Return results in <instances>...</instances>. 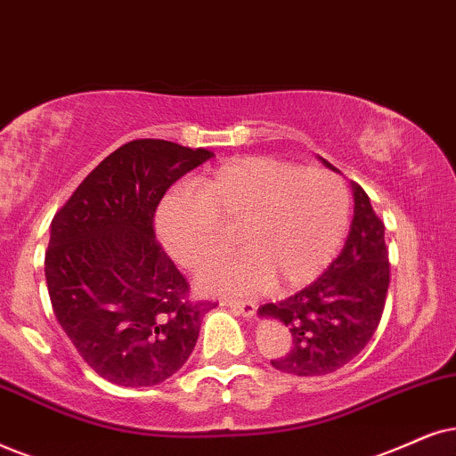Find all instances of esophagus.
<instances>
[{
	"instance_id": "obj_1",
	"label": "esophagus",
	"mask_w": 456,
	"mask_h": 456,
	"mask_svg": "<svg viewBox=\"0 0 456 456\" xmlns=\"http://www.w3.org/2000/svg\"><path fill=\"white\" fill-rule=\"evenodd\" d=\"M227 307H232L233 311H238V314L246 315V318H252V315L256 314L258 305L255 301H238V298H224L223 301Z\"/></svg>"
}]
</instances>
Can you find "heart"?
I'll return each mask as SVG.
<instances>
[{"instance_id":"heart-1","label":"heart","mask_w":456,"mask_h":456,"mask_svg":"<svg viewBox=\"0 0 456 456\" xmlns=\"http://www.w3.org/2000/svg\"><path fill=\"white\" fill-rule=\"evenodd\" d=\"M351 198L326 168L252 155L218 166L161 206L158 232L183 267L198 271L229 246L238 229L246 250L201 273V284L252 295L275 281L298 288L315 280L347 233Z\"/></svg>"}]
</instances>
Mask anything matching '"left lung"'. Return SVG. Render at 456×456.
Returning a JSON list of instances; mask_svg holds the SVG:
<instances>
[{"instance_id":"1","label":"left lung","mask_w":456,"mask_h":456,"mask_svg":"<svg viewBox=\"0 0 456 456\" xmlns=\"http://www.w3.org/2000/svg\"><path fill=\"white\" fill-rule=\"evenodd\" d=\"M354 223L341 255L314 284L261 315L284 322L292 347L271 366L297 377H322L349 364L366 347L383 318L391 278L385 223L364 189L354 185Z\"/></svg>"}]
</instances>
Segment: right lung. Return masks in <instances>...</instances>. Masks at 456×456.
Segmentation results:
<instances>
[{
    "mask_svg": "<svg viewBox=\"0 0 456 456\" xmlns=\"http://www.w3.org/2000/svg\"><path fill=\"white\" fill-rule=\"evenodd\" d=\"M212 155L136 138L107 155L52 218L44 267L52 309L109 383L151 387L170 379L216 305L193 301L153 227L166 191Z\"/></svg>",
    "mask_w": 456,
    "mask_h": 456,
    "instance_id": "1",
    "label": "right lung"
}]
</instances>
